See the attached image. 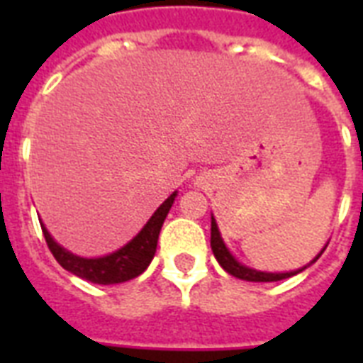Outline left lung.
<instances>
[{
  "instance_id": "8db88e82",
  "label": "left lung",
  "mask_w": 363,
  "mask_h": 363,
  "mask_svg": "<svg viewBox=\"0 0 363 363\" xmlns=\"http://www.w3.org/2000/svg\"><path fill=\"white\" fill-rule=\"evenodd\" d=\"M328 247V245H326ZM326 247L322 248L318 256H316L311 264H315L316 259L320 258L322 252L326 250ZM211 248H213V254H215V258L218 259V264L224 267V269L230 273V275L238 277V279H242V281H248V282H273V281H282V279H288V277H294L301 273L305 267H309L311 264H307L305 267L298 271H288V273H265V271H256L252 267H247V265L239 264L238 259L233 258L232 252L228 250V247L224 245L220 238V232H218V226H216V220L215 216H211Z\"/></svg>"
}]
</instances>
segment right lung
I'll list each match as a JSON object with an SVG mask.
<instances>
[{"label": "right lung", "instance_id": "obj_1", "mask_svg": "<svg viewBox=\"0 0 363 363\" xmlns=\"http://www.w3.org/2000/svg\"><path fill=\"white\" fill-rule=\"evenodd\" d=\"M175 198L177 192H173L128 245L115 250L113 254L101 256V258H81V256L65 250L54 241L52 235L48 233V230L41 222L43 235H45V241H47L52 256L64 269L81 277L84 281L94 282V284H118V282H125L139 277L152 262L160 230L164 226L165 216L169 213Z\"/></svg>", "mask_w": 363, "mask_h": 363}]
</instances>
